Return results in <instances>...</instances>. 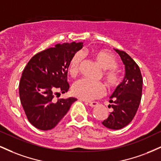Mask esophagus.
<instances>
[{
    "label": "esophagus",
    "instance_id": "1",
    "mask_svg": "<svg viewBox=\"0 0 161 161\" xmlns=\"http://www.w3.org/2000/svg\"><path fill=\"white\" fill-rule=\"evenodd\" d=\"M86 104H88L90 107H92V108H95V107L97 106L98 103L96 102V101H86Z\"/></svg>",
    "mask_w": 161,
    "mask_h": 161
}]
</instances>
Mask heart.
<instances>
[{"label":"heart","instance_id":"heart-1","mask_svg":"<svg viewBox=\"0 0 161 161\" xmlns=\"http://www.w3.org/2000/svg\"><path fill=\"white\" fill-rule=\"evenodd\" d=\"M82 53L80 52L75 53L70 60L69 73L72 76L74 77L78 74L81 62L82 60ZM92 55L98 65L104 69L102 75L107 86L110 88L117 86L119 78L118 72L115 68L117 64L114 57L104 50L94 51ZM104 92L105 88L102 83L90 82L86 79H80L77 81L72 87L73 95L85 101H91L97 98L104 95Z\"/></svg>","mask_w":161,"mask_h":161}]
</instances>
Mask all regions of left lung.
Listing matches in <instances>:
<instances>
[{
    "mask_svg": "<svg viewBox=\"0 0 161 161\" xmlns=\"http://www.w3.org/2000/svg\"><path fill=\"white\" fill-rule=\"evenodd\" d=\"M119 55L125 66V76L119 85L109 102L113 111L102 122L105 127L111 129H120L132 120L137 112L142 99V73L138 64L125 51L114 49Z\"/></svg>",
    "mask_w": 161,
    "mask_h": 161,
    "instance_id": "8db88e82",
    "label": "left lung"
}]
</instances>
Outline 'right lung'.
I'll use <instances>...</instances> for the list:
<instances>
[{
    "mask_svg": "<svg viewBox=\"0 0 161 161\" xmlns=\"http://www.w3.org/2000/svg\"><path fill=\"white\" fill-rule=\"evenodd\" d=\"M82 47V42L58 44L36 53L25 66L19 82V98L28 120L36 128H54L77 100L69 97L55 101L53 95L56 89L62 93L68 91L69 64Z\"/></svg>",
    "mask_w": 161,
    "mask_h": 161,
    "instance_id": "1",
    "label": "right lung"
}]
</instances>
